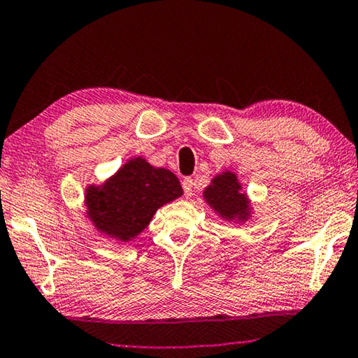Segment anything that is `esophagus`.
Returning <instances> with one entry per match:
<instances>
[{
  "instance_id": "obj_1",
  "label": "esophagus",
  "mask_w": 358,
  "mask_h": 358,
  "mask_svg": "<svg viewBox=\"0 0 358 358\" xmlns=\"http://www.w3.org/2000/svg\"><path fill=\"white\" fill-rule=\"evenodd\" d=\"M183 191H185V196H186V197H191V196H192L194 183H192L191 178H185V180H183Z\"/></svg>"
}]
</instances>
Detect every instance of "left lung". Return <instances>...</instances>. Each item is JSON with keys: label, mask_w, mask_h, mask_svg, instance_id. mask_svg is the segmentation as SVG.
<instances>
[{"label": "left lung", "mask_w": 358, "mask_h": 358, "mask_svg": "<svg viewBox=\"0 0 358 358\" xmlns=\"http://www.w3.org/2000/svg\"><path fill=\"white\" fill-rule=\"evenodd\" d=\"M203 199L222 220L245 222L251 216L250 199L241 191L237 173L224 171L205 187Z\"/></svg>", "instance_id": "obj_1"}]
</instances>
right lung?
<instances>
[{
  "label": "right lung",
  "mask_w": 358,
  "mask_h": 358,
  "mask_svg": "<svg viewBox=\"0 0 358 358\" xmlns=\"http://www.w3.org/2000/svg\"><path fill=\"white\" fill-rule=\"evenodd\" d=\"M181 194L175 173L153 167L138 156L102 185L88 186L85 205L87 216L101 234L126 243L148 226L157 208Z\"/></svg>",
  "instance_id": "1"
}]
</instances>
